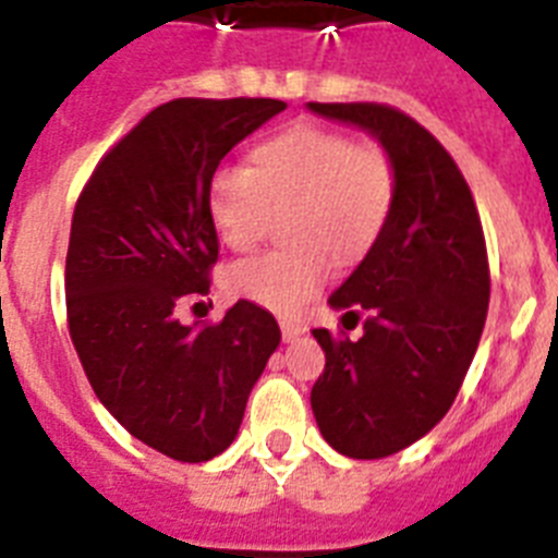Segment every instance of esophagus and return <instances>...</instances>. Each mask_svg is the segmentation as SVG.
<instances>
[{
    "instance_id": "esophagus-1",
    "label": "esophagus",
    "mask_w": 558,
    "mask_h": 558,
    "mask_svg": "<svg viewBox=\"0 0 558 558\" xmlns=\"http://www.w3.org/2000/svg\"><path fill=\"white\" fill-rule=\"evenodd\" d=\"M304 335V327L302 324H293V322H282V338L284 343H293V340H299Z\"/></svg>"
}]
</instances>
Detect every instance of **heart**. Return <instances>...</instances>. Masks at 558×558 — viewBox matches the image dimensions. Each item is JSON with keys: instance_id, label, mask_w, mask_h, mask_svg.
I'll list each match as a JSON object with an SVG mask.
<instances>
[{"instance_id": "b5f03b06", "label": "heart", "mask_w": 558, "mask_h": 558, "mask_svg": "<svg viewBox=\"0 0 558 558\" xmlns=\"http://www.w3.org/2000/svg\"><path fill=\"white\" fill-rule=\"evenodd\" d=\"M397 172L377 145L299 125L251 153V170H220L209 186L211 223L236 254L254 251L274 215H288L284 234L293 251L263 254L229 270L226 282L240 299L279 315H293L318 293L329 256L354 263L379 240L393 209Z\"/></svg>"}]
</instances>
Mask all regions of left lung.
Returning <instances> with one entry per match:
<instances>
[{"label": "left lung", "instance_id": "obj_1", "mask_svg": "<svg viewBox=\"0 0 558 558\" xmlns=\"http://www.w3.org/2000/svg\"><path fill=\"white\" fill-rule=\"evenodd\" d=\"M324 120L366 131L397 172L386 229L329 295L357 340L313 338L327 366L310 393L324 441L374 461L405 450L450 411L489 310V263L472 192L436 136L377 102H307Z\"/></svg>", "mask_w": 558, "mask_h": 558}]
</instances>
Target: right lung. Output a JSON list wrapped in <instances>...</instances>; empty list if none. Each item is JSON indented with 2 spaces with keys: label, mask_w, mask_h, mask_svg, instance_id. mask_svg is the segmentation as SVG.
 <instances>
[{
  "label": "right lung",
  "mask_w": 558,
  "mask_h": 558,
  "mask_svg": "<svg viewBox=\"0 0 558 558\" xmlns=\"http://www.w3.org/2000/svg\"><path fill=\"white\" fill-rule=\"evenodd\" d=\"M284 108L268 97L165 102L106 153L75 206L66 315L83 372L133 438L175 461L229 450L282 340L274 315L245 299L211 327H186L175 310L209 293L218 263L215 170Z\"/></svg>",
  "instance_id": "right-lung-1"
}]
</instances>
